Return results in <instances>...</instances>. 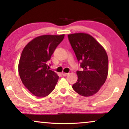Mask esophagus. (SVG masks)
Listing matches in <instances>:
<instances>
[{
  "instance_id": "obj_1",
  "label": "esophagus",
  "mask_w": 129,
  "mask_h": 129,
  "mask_svg": "<svg viewBox=\"0 0 129 129\" xmlns=\"http://www.w3.org/2000/svg\"><path fill=\"white\" fill-rule=\"evenodd\" d=\"M62 74V76H67L68 75H69V73H65V72H63V73Z\"/></svg>"
}]
</instances>
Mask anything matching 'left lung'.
Wrapping results in <instances>:
<instances>
[{"instance_id": "8db88e82", "label": "left lung", "mask_w": 129, "mask_h": 129, "mask_svg": "<svg viewBox=\"0 0 129 129\" xmlns=\"http://www.w3.org/2000/svg\"><path fill=\"white\" fill-rule=\"evenodd\" d=\"M69 42L82 71H77L78 81L72 88L83 96L96 93L106 82L109 59L106 50L94 38L86 33L68 35Z\"/></svg>"}]
</instances>
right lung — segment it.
Wrapping results in <instances>:
<instances>
[{
  "label": "right lung",
  "mask_w": 129,
  "mask_h": 129,
  "mask_svg": "<svg viewBox=\"0 0 129 129\" xmlns=\"http://www.w3.org/2000/svg\"><path fill=\"white\" fill-rule=\"evenodd\" d=\"M64 36L43 35L37 37L22 51L19 63V76L23 85L37 97L47 96L55 88L59 76L49 70L47 62L57 45L63 41Z\"/></svg>",
  "instance_id": "obj_1"
}]
</instances>
